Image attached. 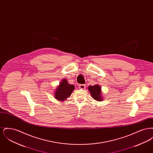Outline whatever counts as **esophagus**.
<instances>
[{"label":"esophagus","instance_id":"34e87169","mask_svg":"<svg viewBox=\"0 0 153 153\" xmlns=\"http://www.w3.org/2000/svg\"><path fill=\"white\" fill-rule=\"evenodd\" d=\"M85 84H81V85H79V88L80 89H85Z\"/></svg>","mask_w":153,"mask_h":153}]
</instances>
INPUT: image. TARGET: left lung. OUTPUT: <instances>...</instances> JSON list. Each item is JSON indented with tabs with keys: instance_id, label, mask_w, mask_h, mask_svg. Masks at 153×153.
<instances>
[{
	"instance_id": "8db88e82",
	"label": "left lung",
	"mask_w": 153,
	"mask_h": 153,
	"mask_svg": "<svg viewBox=\"0 0 153 153\" xmlns=\"http://www.w3.org/2000/svg\"><path fill=\"white\" fill-rule=\"evenodd\" d=\"M88 90L91 93V95L93 99L96 100L101 102L102 100V95L101 87L99 85H95L94 86L89 85L88 87Z\"/></svg>"
}]
</instances>
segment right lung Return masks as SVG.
<instances>
[{"label": "right lung", "mask_w": 153, "mask_h": 153, "mask_svg": "<svg viewBox=\"0 0 153 153\" xmlns=\"http://www.w3.org/2000/svg\"><path fill=\"white\" fill-rule=\"evenodd\" d=\"M74 89V86L73 85L69 84L65 79H62L56 88L54 97L59 101H65L71 95Z\"/></svg>", "instance_id": "add662e5"}]
</instances>
